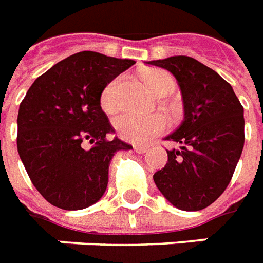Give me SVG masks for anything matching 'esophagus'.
<instances>
[{
  "label": "esophagus",
  "instance_id": "1",
  "mask_svg": "<svg viewBox=\"0 0 263 263\" xmlns=\"http://www.w3.org/2000/svg\"><path fill=\"white\" fill-rule=\"evenodd\" d=\"M134 149L136 150V153H146L149 147L146 145H134Z\"/></svg>",
  "mask_w": 263,
  "mask_h": 263
}]
</instances>
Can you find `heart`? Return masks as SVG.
I'll return each mask as SVG.
<instances>
[{"mask_svg":"<svg viewBox=\"0 0 263 263\" xmlns=\"http://www.w3.org/2000/svg\"><path fill=\"white\" fill-rule=\"evenodd\" d=\"M145 80L150 89L158 96L170 95L175 88L174 78L167 71H154L147 74ZM120 81H121L120 77L111 80L100 93V106L106 113H113L118 107ZM114 127L123 139L135 143H143L147 142L150 138L167 131L168 121L161 114L138 116L132 113H123L116 117Z\"/></svg>","mask_w":263,"mask_h":263,"instance_id":"1","label":"heart"}]
</instances>
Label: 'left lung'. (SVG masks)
Returning <instances> with one entry per match:
<instances>
[{
    "label": "left lung",
    "mask_w": 263,
    "mask_h": 263,
    "mask_svg": "<svg viewBox=\"0 0 263 263\" xmlns=\"http://www.w3.org/2000/svg\"><path fill=\"white\" fill-rule=\"evenodd\" d=\"M179 84L185 117L165 140L168 161L153 175L164 197L182 211H200L225 192L244 147V109L219 74L190 56L146 62Z\"/></svg>",
    "instance_id": "left-lung-1"
}]
</instances>
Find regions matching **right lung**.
<instances>
[{"instance_id":"right-lung-1","label":"right lung","mask_w":263,"mask_h":263,"mask_svg":"<svg viewBox=\"0 0 263 263\" xmlns=\"http://www.w3.org/2000/svg\"><path fill=\"white\" fill-rule=\"evenodd\" d=\"M132 65L135 60L78 52L40 76L22 100L17 152L52 205L76 211L99 201L113 156L132 149L117 136L107 138L114 129L100 107L103 88Z\"/></svg>"}]
</instances>
